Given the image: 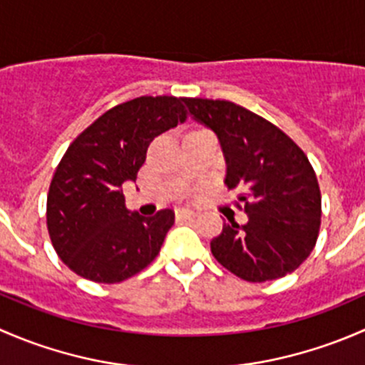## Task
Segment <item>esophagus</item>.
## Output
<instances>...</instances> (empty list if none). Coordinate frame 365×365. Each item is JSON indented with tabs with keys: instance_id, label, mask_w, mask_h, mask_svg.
Segmentation results:
<instances>
[{
	"instance_id": "obj_1",
	"label": "esophagus",
	"mask_w": 365,
	"mask_h": 365,
	"mask_svg": "<svg viewBox=\"0 0 365 365\" xmlns=\"http://www.w3.org/2000/svg\"><path fill=\"white\" fill-rule=\"evenodd\" d=\"M175 213H176V219H194V217L197 215V212H194L192 208H185V206L176 208Z\"/></svg>"
}]
</instances>
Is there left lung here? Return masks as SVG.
I'll return each instance as SVG.
<instances>
[{
	"instance_id": "1",
	"label": "left lung",
	"mask_w": 365,
	"mask_h": 365,
	"mask_svg": "<svg viewBox=\"0 0 365 365\" xmlns=\"http://www.w3.org/2000/svg\"><path fill=\"white\" fill-rule=\"evenodd\" d=\"M190 118L217 135L230 189H240L247 222H224L210 242L237 277L264 282L297 270L314 249L322 194L305 153L275 125L227 101L183 98Z\"/></svg>"
}]
</instances>
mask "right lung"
<instances>
[{
    "label": "right lung",
    "instance_id": "right-lung-1",
    "mask_svg": "<svg viewBox=\"0 0 365 365\" xmlns=\"http://www.w3.org/2000/svg\"><path fill=\"white\" fill-rule=\"evenodd\" d=\"M182 102L139 97L116 106L65 152L47 196V230L60 259L81 277L121 282L159 254L175 213H130L123 183L135 182L153 138L185 121Z\"/></svg>",
    "mask_w": 365,
    "mask_h": 365
}]
</instances>
